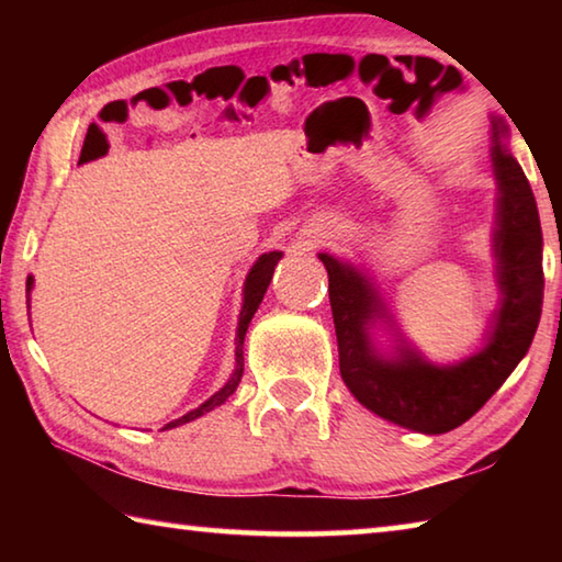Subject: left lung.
Returning <instances> with one entry per match:
<instances>
[{
  "instance_id": "8db88e82",
  "label": "left lung",
  "mask_w": 562,
  "mask_h": 562,
  "mask_svg": "<svg viewBox=\"0 0 562 562\" xmlns=\"http://www.w3.org/2000/svg\"><path fill=\"white\" fill-rule=\"evenodd\" d=\"M503 121H493V166L498 178L496 258L501 310L488 345L456 367H434L402 347L398 359H382L369 341V322L384 315L382 300L355 268L319 255L329 274L339 372L349 392L369 412L422 434H446L461 426L498 392L526 357L543 312V233L536 198L506 146Z\"/></svg>"
}]
</instances>
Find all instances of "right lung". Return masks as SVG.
Returning a JSON list of instances; mask_svg holds the SVG:
<instances>
[{
    "instance_id": "1",
    "label": "right lung",
    "mask_w": 562,
    "mask_h": 562,
    "mask_svg": "<svg viewBox=\"0 0 562 562\" xmlns=\"http://www.w3.org/2000/svg\"><path fill=\"white\" fill-rule=\"evenodd\" d=\"M280 258H282V252H268V255H262V258L252 265V270H250V274H247V280H245V302H243V312H240V325H237V339H235L237 347H235V372H233V376L227 379V384L221 389V392H215L211 398H207L205 404L193 408V412H188L186 416L176 418V422L166 424V429H173V426L193 422V418L203 416L205 412H211V408L221 406V404L225 402V398L235 392L237 384H240L243 367H245V364H243V361H245V359H243L245 331H247V325H250L252 315H255V312H258L260 302H262V297H265V292H268V284H270V280H272L274 265L280 262ZM32 284H34V280L26 278V294L32 292ZM26 304H30V300H26Z\"/></svg>"
}]
</instances>
